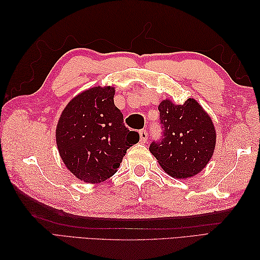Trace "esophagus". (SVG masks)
<instances>
[{
    "label": "esophagus",
    "instance_id": "esophagus-1",
    "mask_svg": "<svg viewBox=\"0 0 260 260\" xmlns=\"http://www.w3.org/2000/svg\"><path fill=\"white\" fill-rule=\"evenodd\" d=\"M147 135H148V133L146 129H142L140 132V140L142 143H145L147 141Z\"/></svg>",
    "mask_w": 260,
    "mask_h": 260
}]
</instances>
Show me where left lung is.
Listing matches in <instances>:
<instances>
[{"label":"left lung","mask_w":260,"mask_h":260,"mask_svg":"<svg viewBox=\"0 0 260 260\" xmlns=\"http://www.w3.org/2000/svg\"><path fill=\"white\" fill-rule=\"evenodd\" d=\"M163 136L150 152L170 176L189 179L200 173L211 159L217 134L210 115L196 99L183 105L164 99L158 105Z\"/></svg>","instance_id":"1"}]
</instances>
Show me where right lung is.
Wrapping results in <instances>:
<instances>
[{
	"label": "right lung",
	"instance_id": "obj_1",
	"mask_svg": "<svg viewBox=\"0 0 260 260\" xmlns=\"http://www.w3.org/2000/svg\"><path fill=\"white\" fill-rule=\"evenodd\" d=\"M114 95L115 87H91L71 99L58 120L59 155L86 183H101L113 176L126 151L140 141L139 133L124 125Z\"/></svg>",
	"mask_w": 260,
	"mask_h": 260
}]
</instances>
